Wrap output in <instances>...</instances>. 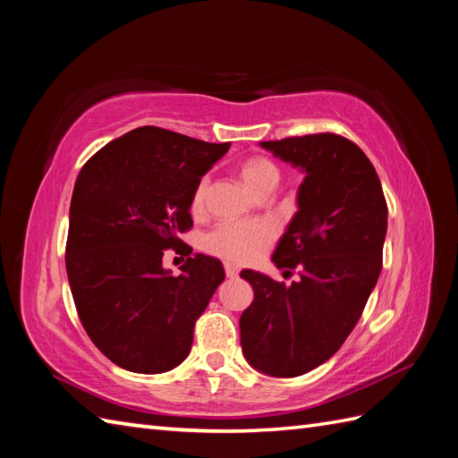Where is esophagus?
Instances as JSON below:
<instances>
[{
  "mask_svg": "<svg viewBox=\"0 0 458 458\" xmlns=\"http://www.w3.org/2000/svg\"><path fill=\"white\" fill-rule=\"evenodd\" d=\"M224 271H226V277H228V279H234V277H238V267H234L232 264H226V266H224Z\"/></svg>",
  "mask_w": 458,
  "mask_h": 458,
  "instance_id": "obj_1",
  "label": "esophagus"
}]
</instances>
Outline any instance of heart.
Wrapping results in <instances>:
<instances>
[{
	"instance_id": "heart-1",
	"label": "heart",
	"mask_w": 458,
	"mask_h": 458,
	"mask_svg": "<svg viewBox=\"0 0 458 458\" xmlns=\"http://www.w3.org/2000/svg\"><path fill=\"white\" fill-rule=\"evenodd\" d=\"M240 179L254 194H267L274 191L281 173L277 165L264 157V155H254L248 157L240 165ZM208 192V179H200L197 187L191 194V214L200 216L204 212V202H207ZM279 228L274 220L258 218V220H244V222H222L216 228L210 230L202 240L204 251L210 256H216L228 264L234 266H248L254 264L266 251L274 246L277 240Z\"/></svg>"
}]
</instances>
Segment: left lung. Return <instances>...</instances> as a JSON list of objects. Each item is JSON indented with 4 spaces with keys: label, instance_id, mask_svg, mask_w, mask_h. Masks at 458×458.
Masks as SVG:
<instances>
[{
    "label": "left lung",
    "instance_id": "left-lung-1",
    "mask_svg": "<svg viewBox=\"0 0 458 458\" xmlns=\"http://www.w3.org/2000/svg\"><path fill=\"white\" fill-rule=\"evenodd\" d=\"M305 171L299 210L274 251L289 287L258 271L242 277L254 303L240 318L248 362L276 377H295L320 366L352 333L382 271L387 204L374 165L338 133L261 141Z\"/></svg>",
    "mask_w": 458,
    "mask_h": 458
}]
</instances>
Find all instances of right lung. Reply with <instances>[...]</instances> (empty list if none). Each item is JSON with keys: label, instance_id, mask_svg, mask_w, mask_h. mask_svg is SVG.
Instances as JSON below:
<instances>
[{"label": "right lung", "instance_id": "add662e5", "mask_svg": "<svg viewBox=\"0 0 458 458\" xmlns=\"http://www.w3.org/2000/svg\"><path fill=\"white\" fill-rule=\"evenodd\" d=\"M228 148L143 125L104 145L76 177L68 284L90 340L123 369L161 374L191 352L224 267L216 258H191L179 236L192 228L194 187ZM167 249L188 256L181 276L162 269Z\"/></svg>", "mask_w": 458, "mask_h": 458}]
</instances>
